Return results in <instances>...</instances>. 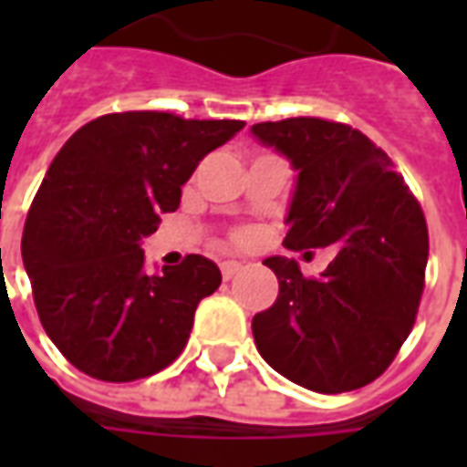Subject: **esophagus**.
<instances>
[{"label": "esophagus", "instance_id": "obj_1", "mask_svg": "<svg viewBox=\"0 0 467 467\" xmlns=\"http://www.w3.org/2000/svg\"><path fill=\"white\" fill-rule=\"evenodd\" d=\"M244 265L240 263V260H224L223 265H220V270H223V277L224 280H230L233 275H237L240 270H243Z\"/></svg>", "mask_w": 467, "mask_h": 467}]
</instances>
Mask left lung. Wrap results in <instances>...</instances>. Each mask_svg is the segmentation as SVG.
Here are the masks:
<instances>
[{"label": "left lung", "mask_w": 467, "mask_h": 467, "mask_svg": "<svg viewBox=\"0 0 467 467\" xmlns=\"http://www.w3.org/2000/svg\"><path fill=\"white\" fill-rule=\"evenodd\" d=\"M250 132L297 172L285 244L337 247L320 277H303L280 254L265 260L280 293L253 317L254 345L307 390L362 388L390 365L415 323L428 265L420 204L390 157L348 124L293 117Z\"/></svg>", "instance_id": "obj_1"}]
</instances>
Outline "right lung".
I'll return each instance as SVG.
<instances>
[{
	"mask_svg": "<svg viewBox=\"0 0 467 467\" xmlns=\"http://www.w3.org/2000/svg\"><path fill=\"white\" fill-rule=\"evenodd\" d=\"M243 127L122 112L87 122L57 152L26 214L22 260L42 327L77 370L130 382L182 352L223 275L202 254L150 275L142 240L180 207L204 154Z\"/></svg>",
	"mask_w": 467,
	"mask_h": 467,
	"instance_id": "add662e5",
	"label": "right lung"
}]
</instances>
